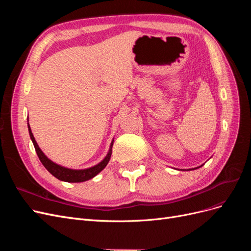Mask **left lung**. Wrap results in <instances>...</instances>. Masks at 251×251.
<instances>
[{
  "label": "left lung",
  "instance_id": "8db88e82",
  "mask_svg": "<svg viewBox=\"0 0 251 251\" xmlns=\"http://www.w3.org/2000/svg\"><path fill=\"white\" fill-rule=\"evenodd\" d=\"M201 166H202V165H201ZM201 166H198V168H195L194 170H196V169H199V168H201ZM187 171H188V170H187Z\"/></svg>",
  "mask_w": 251,
  "mask_h": 251
}]
</instances>
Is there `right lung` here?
<instances>
[{"label": "right lung", "mask_w": 251, "mask_h": 251, "mask_svg": "<svg viewBox=\"0 0 251 251\" xmlns=\"http://www.w3.org/2000/svg\"><path fill=\"white\" fill-rule=\"evenodd\" d=\"M28 131H29L30 138H31V140H32L35 151H36L37 156H39V159L41 160V162L43 163V165L45 166V168H46V170L51 175H53V176H54L55 178H57L60 181L72 182V183H73V182H83V181L90 180V179H92L93 177H95L97 174H100L105 168V166H107V164L110 161L114 140H112V142H111V146H110V149H109L107 156H105L100 163L92 166V168L85 169V170H72V169L65 168V166H62V165H59L55 162H53L52 160H50V159L46 155L43 153V151L40 149L39 144H37L36 141H35V138H34V136L31 132V127H30L29 124H28Z\"/></svg>", "instance_id": "add662e5"}]
</instances>
